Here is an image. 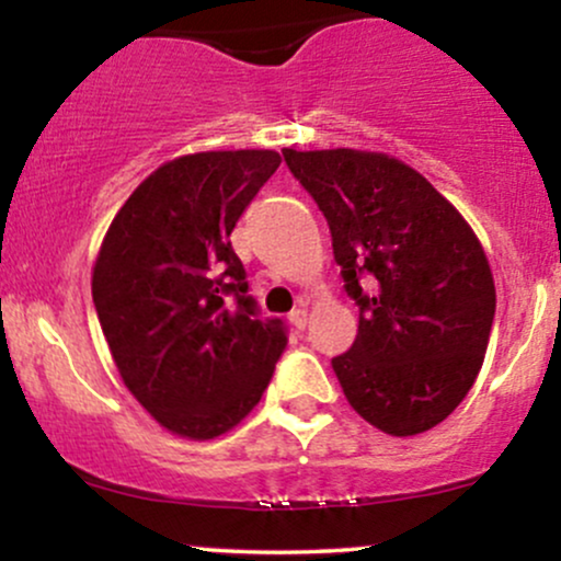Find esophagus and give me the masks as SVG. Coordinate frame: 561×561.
<instances>
[{"instance_id": "obj_1", "label": "esophagus", "mask_w": 561, "mask_h": 561, "mask_svg": "<svg viewBox=\"0 0 561 561\" xmlns=\"http://www.w3.org/2000/svg\"><path fill=\"white\" fill-rule=\"evenodd\" d=\"M289 321H293L295 327H298V330H302V327L308 324V311L306 308H295V311H289Z\"/></svg>"}]
</instances>
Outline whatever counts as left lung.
Listing matches in <instances>:
<instances>
[{"instance_id": "1", "label": "left lung", "mask_w": 561, "mask_h": 561, "mask_svg": "<svg viewBox=\"0 0 561 561\" xmlns=\"http://www.w3.org/2000/svg\"><path fill=\"white\" fill-rule=\"evenodd\" d=\"M332 231L356 343L332 358L347 403L396 437L440 424L474 385L495 313L485 250L420 171L385 152L282 150Z\"/></svg>"}]
</instances>
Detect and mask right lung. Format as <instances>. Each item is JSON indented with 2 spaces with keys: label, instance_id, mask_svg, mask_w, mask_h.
Listing matches in <instances>:
<instances>
[{
  "label": "right lung",
  "instance_id": "1",
  "mask_svg": "<svg viewBox=\"0 0 561 561\" xmlns=\"http://www.w3.org/2000/svg\"><path fill=\"white\" fill-rule=\"evenodd\" d=\"M279 163L274 150L173 158L131 192L96 253L92 298L121 379L179 437L237 427L287 345L279 319L255 317L229 242Z\"/></svg>",
  "mask_w": 561,
  "mask_h": 561
}]
</instances>
